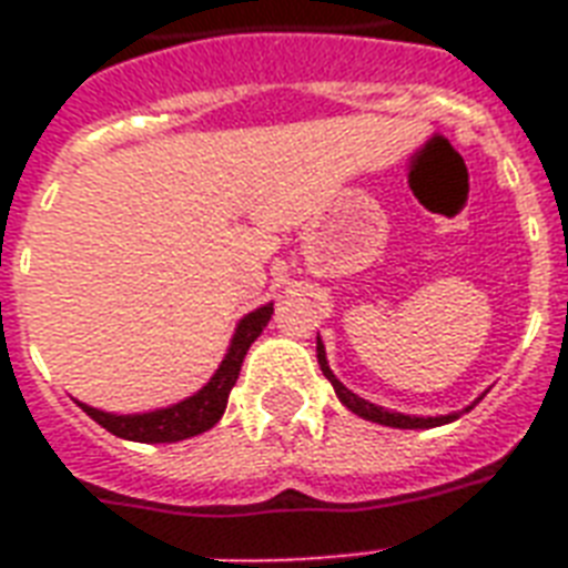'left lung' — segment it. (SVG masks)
Here are the masks:
<instances>
[{
	"instance_id": "obj_1",
	"label": "left lung",
	"mask_w": 568,
	"mask_h": 568,
	"mask_svg": "<svg viewBox=\"0 0 568 568\" xmlns=\"http://www.w3.org/2000/svg\"><path fill=\"white\" fill-rule=\"evenodd\" d=\"M318 365L321 372H324V377L333 383V388H336L338 400L351 409V413H356L359 418H365V422H377V424H386V427H400V430H418V427H439V424H448L457 418V413L450 415H439V418H415V415H404V413H388V409H383V406H374L368 404V400H363L359 395H354L351 388H345L342 383L336 379V374L329 372L327 365V354H324V345H321L318 338Z\"/></svg>"
}]
</instances>
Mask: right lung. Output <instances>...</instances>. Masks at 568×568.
I'll return each mask as SVG.
<instances>
[{"instance_id": "1", "label": "right lung", "mask_w": 568, "mask_h": 568, "mask_svg": "<svg viewBox=\"0 0 568 568\" xmlns=\"http://www.w3.org/2000/svg\"><path fill=\"white\" fill-rule=\"evenodd\" d=\"M271 315H274V306H271V303L262 306V310L244 315L239 329H235V336H232L230 354L223 356L221 368L214 372V377L209 379L194 397L182 400V404L144 415H111L102 413V409H93V406H79L91 415L93 422L102 424L105 430L120 436V439L180 442L189 439V436H196V433H205L209 427H214V424L221 422L232 386H235V379H239L241 363H244V356H247L250 345L258 338L262 327H267Z\"/></svg>"}]
</instances>
